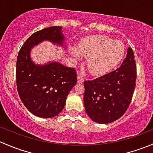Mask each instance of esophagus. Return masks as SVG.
Wrapping results in <instances>:
<instances>
[{
  "label": "esophagus",
  "instance_id": "obj_1",
  "mask_svg": "<svg viewBox=\"0 0 153 153\" xmlns=\"http://www.w3.org/2000/svg\"><path fill=\"white\" fill-rule=\"evenodd\" d=\"M77 78H78V83H79V84H82V83L84 82V78H83V76L81 75V74H78Z\"/></svg>",
  "mask_w": 153,
  "mask_h": 153
}]
</instances>
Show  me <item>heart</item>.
<instances>
[{
    "mask_svg": "<svg viewBox=\"0 0 153 153\" xmlns=\"http://www.w3.org/2000/svg\"><path fill=\"white\" fill-rule=\"evenodd\" d=\"M125 47L121 41L105 35L86 37L72 49V55L77 59L81 55L88 58L87 67L94 75H103L113 69L124 57Z\"/></svg>",
    "mask_w": 153,
    "mask_h": 153,
    "instance_id": "heart-1",
    "label": "heart"
}]
</instances>
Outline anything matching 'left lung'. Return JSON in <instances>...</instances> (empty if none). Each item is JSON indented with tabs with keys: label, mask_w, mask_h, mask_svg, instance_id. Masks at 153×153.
I'll return each instance as SVG.
<instances>
[{
	"label": "left lung",
	"mask_w": 153,
	"mask_h": 153,
	"mask_svg": "<svg viewBox=\"0 0 153 153\" xmlns=\"http://www.w3.org/2000/svg\"><path fill=\"white\" fill-rule=\"evenodd\" d=\"M136 75L134 52L129 48L119 68L84 81V101L88 116L98 124H109L121 118L132 101Z\"/></svg>",
	"instance_id": "left-lung-1"
}]
</instances>
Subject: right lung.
<instances>
[{
    "instance_id": "obj_1",
    "label": "right lung",
    "mask_w": 153,
    "mask_h": 153,
    "mask_svg": "<svg viewBox=\"0 0 153 153\" xmlns=\"http://www.w3.org/2000/svg\"><path fill=\"white\" fill-rule=\"evenodd\" d=\"M61 27H51L32 34L18 52L16 84L24 106L33 115L44 118L56 116L64 109L67 97L77 83L75 68L57 62L36 66L29 57L33 46L44 40L63 44Z\"/></svg>"
}]
</instances>
